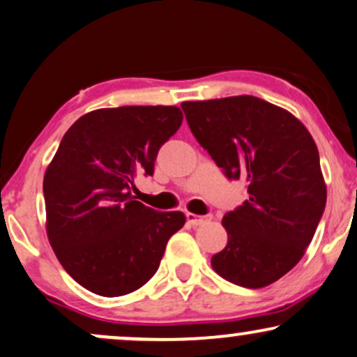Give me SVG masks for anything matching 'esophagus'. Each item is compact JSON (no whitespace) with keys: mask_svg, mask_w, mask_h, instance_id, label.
<instances>
[{"mask_svg":"<svg viewBox=\"0 0 357 357\" xmlns=\"http://www.w3.org/2000/svg\"><path fill=\"white\" fill-rule=\"evenodd\" d=\"M186 218H188V223H191V225H202V223H206V222L211 220L212 215L201 217V215H196V213H192V212H188L186 213Z\"/></svg>","mask_w":357,"mask_h":357,"instance_id":"34e87169","label":"esophagus"}]
</instances>
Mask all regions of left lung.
Returning <instances> with one entry per match:
<instances>
[{"mask_svg":"<svg viewBox=\"0 0 357 357\" xmlns=\"http://www.w3.org/2000/svg\"><path fill=\"white\" fill-rule=\"evenodd\" d=\"M181 107L217 166L248 181V201L223 217L228 240L212 268L236 286H269L302 259L325 211L315 142L294 114L248 94Z\"/></svg>","mask_w":357,"mask_h":357,"instance_id":"1","label":"left lung"}]
</instances>
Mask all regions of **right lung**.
I'll list each match as a JSON object with an SVG mask.
<instances>
[{"label":"right lung","instance_id":"right-lung-1","mask_svg":"<svg viewBox=\"0 0 357 357\" xmlns=\"http://www.w3.org/2000/svg\"><path fill=\"white\" fill-rule=\"evenodd\" d=\"M176 106L104 107L66 130L44 174L45 228L60 264L79 286L121 297L153 278L183 212H156L130 192L153 173L160 146L179 129Z\"/></svg>","mask_w":357,"mask_h":357}]
</instances>
